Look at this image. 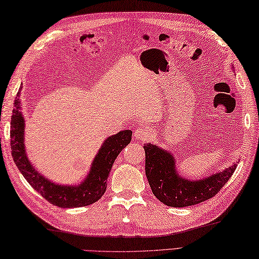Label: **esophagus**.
Returning <instances> with one entry per match:
<instances>
[{
    "instance_id": "34e87169",
    "label": "esophagus",
    "mask_w": 259,
    "mask_h": 259,
    "mask_svg": "<svg viewBox=\"0 0 259 259\" xmlns=\"http://www.w3.org/2000/svg\"><path fill=\"white\" fill-rule=\"evenodd\" d=\"M149 131H148V129L144 128V126H140V128H137V130L135 131L134 134V138L137 139V140H141V141H146L148 140V138H149L150 135Z\"/></svg>"
}]
</instances>
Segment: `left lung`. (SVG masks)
<instances>
[{
	"label": "left lung",
	"instance_id": "1",
	"mask_svg": "<svg viewBox=\"0 0 259 259\" xmlns=\"http://www.w3.org/2000/svg\"><path fill=\"white\" fill-rule=\"evenodd\" d=\"M146 176L152 194L170 207H188L210 199L218 194L235 172L236 164L205 179L191 181L177 174L174 157L157 146L147 144Z\"/></svg>",
	"mask_w": 259,
	"mask_h": 259
}]
</instances>
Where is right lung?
I'll use <instances>...</instances> for the list:
<instances>
[{"mask_svg": "<svg viewBox=\"0 0 259 259\" xmlns=\"http://www.w3.org/2000/svg\"><path fill=\"white\" fill-rule=\"evenodd\" d=\"M21 91V89H20ZM20 91L14 100L13 114L11 117V149L12 157L21 174L33 188L46 200L61 208L84 207L98 201L106 192L109 172L119 153L131 141L130 130L119 134L104 141L91 166V170L83 183L79 186H61L51 183L35 171L27 160L24 150V119L19 112Z\"/></svg>", "mask_w": 259, "mask_h": 259, "instance_id": "obj_1", "label": "right lung"}]
</instances>
